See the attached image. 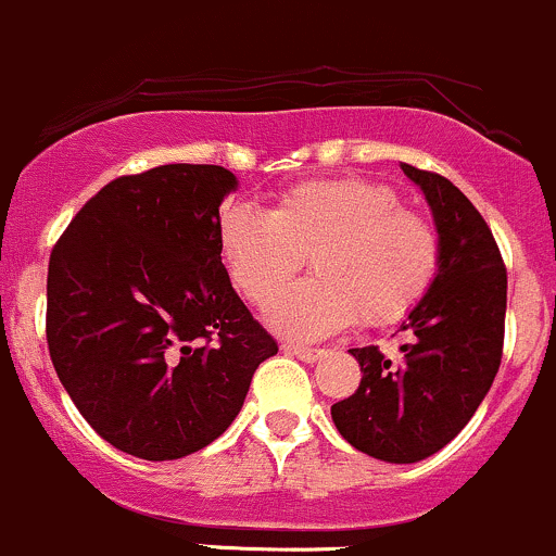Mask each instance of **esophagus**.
I'll use <instances>...</instances> for the list:
<instances>
[{
    "mask_svg": "<svg viewBox=\"0 0 556 556\" xmlns=\"http://www.w3.org/2000/svg\"><path fill=\"white\" fill-rule=\"evenodd\" d=\"M283 351H286V353H291V356L302 358V362H307V364L318 362V358H324V356H326V351H324V348L294 345V342H283Z\"/></svg>",
    "mask_w": 556,
    "mask_h": 556,
    "instance_id": "1",
    "label": "esophagus"
}]
</instances>
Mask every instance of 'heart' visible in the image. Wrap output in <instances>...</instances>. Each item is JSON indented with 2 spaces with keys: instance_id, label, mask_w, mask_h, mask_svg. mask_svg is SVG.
<instances>
[{
  "instance_id": "1",
  "label": "heart",
  "mask_w": 556,
  "mask_h": 556,
  "mask_svg": "<svg viewBox=\"0 0 556 556\" xmlns=\"http://www.w3.org/2000/svg\"><path fill=\"white\" fill-rule=\"evenodd\" d=\"M219 249L232 283L267 307L311 256L316 276L270 307L280 334L318 340L345 329L399 324L426 300L442 267V236L422 211L382 181L313 179L280 192L267 214L230 205Z\"/></svg>"
}]
</instances>
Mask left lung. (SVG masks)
Returning a JSON list of instances; mask_svg holds the SVG:
<instances>
[{"mask_svg": "<svg viewBox=\"0 0 556 556\" xmlns=\"http://www.w3.org/2000/svg\"><path fill=\"white\" fill-rule=\"evenodd\" d=\"M442 236V267L402 331L404 362L377 345L353 348L364 377L331 406L337 431L377 460L417 463L450 444L488 396L503 356L506 265L488 222L450 179L402 165Z\"/></svg>", "mask_w": 556, "mask_h": 556, "instance_id": "1", "label": "left lung"}]
</instances>
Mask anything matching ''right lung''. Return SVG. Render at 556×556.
I'll list each match as a JSON object with an SVG mask.
<instances>
[{
	"instance_id": "add662e5",
	"label": "right lung",
	"mask_w": 556,
	"mask_h": 556,
	"mask_svg": "<svg viewBox=\"0 0 556 556\" xmlns=\"http://www.w3.org/2000/svg\"><path fill=\"white\" fill-rule=\"evenodd\" d=\"M222 165L170 163L101 187L55 240L50 362L112 447L176 460L230 428L278 342L222 265Z\"/></svg>"
}]
</instances>
